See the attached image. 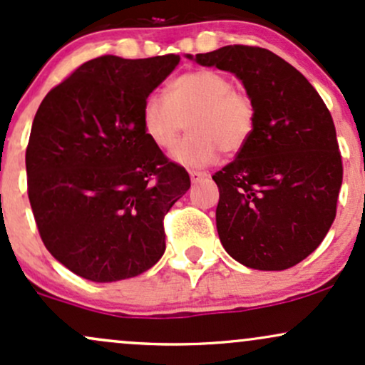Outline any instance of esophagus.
<instances>
[{
  "mask_svg": "<svg viewBox=\"0 0 365 365\" xmlns=\"http://www.w3.org/2000/svg\"><path fill=\"white\" fill-rule=\"evenodd\" d=\"M207 177V173H206V171H190V180H192V182H200V180H204V178H206Z\"/></svg>",
  "mask_w": 365,
  "mask_h": 365,
  "instance_id": "esophagus-1",
  "label": "esophagus"
}]
</instances>
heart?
I'll return each instance as SVG.
<instances>
[{
    "label": "heart",
    "instance_id": "heart-1",
    "mask_svg": "<svg viewBox=\"0 0 365 365\" xmlns=\"http://www.w3.org/2000/svg\"><path fill=\"white\" fill-rule=\"evenodd\" d=\"M188 120L190 133L173 150L175 161L202 168L235 154L254 130L255 106L245 91L216 70H192L168 83L166 96L149 94L142 104V127L154 145L173 149Z\"/></svg>",
    "mask_w": 365,
    "mask_h": 365
}]
</instances>
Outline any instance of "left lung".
Returning a JSON list of instances; mask_svg holds the SVG:
<instances>
[{"label":"left lung","instance_id":"8db88e82","mask_svg":"<svg viewBox=\"0 0 365 365\" xmlns=\"http://www.w3.org/2000/svg\"><path fill=\"white\" fill-rule=\"evenodd\" d=\"M195 61L235 73L255 106L247 144L212 175L221 244L247 267L288 269L319 247L336 216L343 165L331 113L269 49L233 44Z\"/></svg>","mask_w":365,"mask_h":365}]
</instances>
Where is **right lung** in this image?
I'll return each mask as SVG.
<instances>
[{"label": "right lung", "mask_w": 365, "mask_h": 365, "mask_svg": "<svg viewBox=\"0 0 365 365\" xmlns=\"http://www.w3.org/2000/svg\"><path fill=\"white\" fill-rule=\"evenodd\" d=\"M178 61L94 58L36 113L25 150L29 200L46 249L82 278H133L165 254L163 220L190 177L145 135L142 104Z\"/></svg>", "instance_id": "add662e5"}]
</instances>
